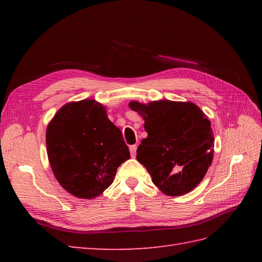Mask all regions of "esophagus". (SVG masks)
I'll return each instance as SVG.
<instances>
[{
  "mask_svg": "<svg viewBox=\"0 0 262 262\" xmlns=\"http://www.w3.org/2000/svg\"><path fill=\"white\" fill-rule=\"evenodd\" d=\"M136 149H137V145H132L129 147V151H130V154H132L133 158L136 157Z\"/></svg>",
  "mask_w": 262,
  "mask_h": 262,
  "instance_id": "1",
  "label": "esophagus"
}]
</instances>
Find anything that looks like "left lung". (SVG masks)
<instances>
[{"mask_svg":"<svg viewBox=\"0 0 262 262\" xmlns=\"http://www.w3.org/2000/svg\"><path fill=\"white\" fill-rule=\"evenodd\" d=\"M129 108L144 119L147 137L136 158L154 185L168 196L196 188L213 161L214 135L207 116L189 101H130Z\"/></svg>","mask_w":262,"mask_h":262,"instance_id":"obj_1","label":"left lung"}]
</instances>
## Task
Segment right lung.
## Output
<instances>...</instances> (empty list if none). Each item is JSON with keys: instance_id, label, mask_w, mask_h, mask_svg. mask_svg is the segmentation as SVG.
Masks as SVG:
<instances>
[{"instance_id": "add662e5", "label": "right lung", "mask_w": 262, "mask_h": 262, "mask_svg": "<svg viewBox=\"0 0 262 262\" xmlns=\"http://www.w3.org/2000/svg\"><path fill=\"white\" fill-rule=\"evenodd\" d=\"M49 164L59 185L77 198L92 199L114 182L117 169L130 158L120 129L94 100L69 102L46 130Z\"/></svg>"}]
</instances>
